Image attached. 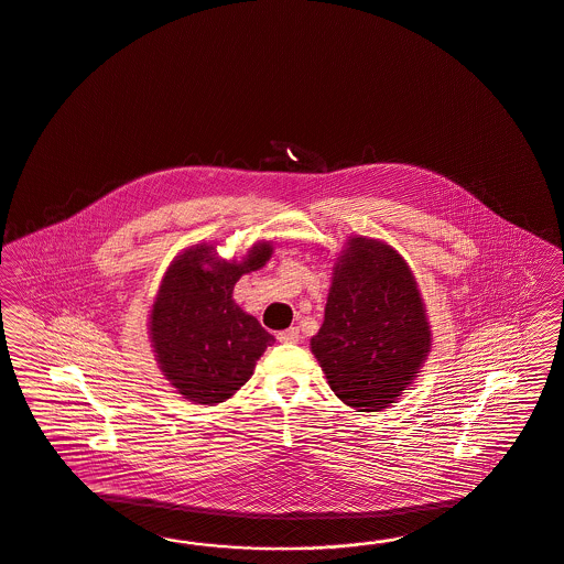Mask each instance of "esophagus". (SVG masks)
<instances>
[{"mask_svg":"<svg viewBox=\"0 0 564 564\" xmlns=\"http://www.w3.org/2000/svg\"><path fill=\"white\" fill-rule=\"evenodd\" d=\"M276 339L281 344H297L300 341V329L292 327V329L281 330V333H276Z\"/></svg>","mask_w":564,"mask_h":564,"instance_id":"esophagus-1","label":"esophagus"}]
</instances>
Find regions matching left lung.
I'll list each match as a JSON object with an SVG mask.
<instances>
[{
	"label": "left lung",
	"mask_w": 564,
	"mask_h": 564,
	"mask_svg": "<svg viewBox=\"0 0 564 564\" xmlns=\"http://www.w3.org/2000/svg\"><path fill=\"white\" fill-rule=\"evenodd\" d=\"M311 348L335 395L358 412L388 409L414 381L431 330L416 279L391 246L351 237Z\"/></svg>",
	"instance_id": "obj_1"
}]
</instances>
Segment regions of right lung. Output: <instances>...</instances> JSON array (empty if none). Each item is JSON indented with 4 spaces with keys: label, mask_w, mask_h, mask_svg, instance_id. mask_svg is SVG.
<instances>
[{
    "label": "right lung",
    "mask_w": 564,
    "mask_h": 564,
    "mask_svg": "<svg viewBox=\"0 0 564 564\" xmlns=\"http://www.w3.org/2000/svg\"><path fill=\"white\" fill-rule=\"evenodd\" d=\"M271 253V243L260 241L241 262H227L214 246L197 243L176 256L164 274L150 314V337L164 377L195 404L229 400L274 341L234 300L241 274L262 269Z\"/></svg>",
    "instance_id": "obj_1"
}]
</instances>
